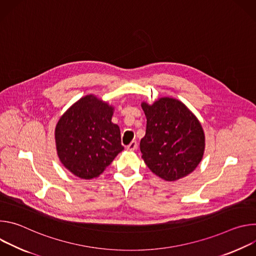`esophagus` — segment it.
<instances>
[{
    "label": "esophagus",
    "instance_id": "1",
    "mask_svg": "<svg viewBox=\"0 0 256 256\" xmlns=\"http://www.w3.org/2000/svg\"><path fill=\"white\" fill-rule=\"evenodd\" d=\"M138 148V144L136 140H132L130 144L126 146V150L128 151H136Z\"/></svg>",
    "mask_w": 256,
    "mask_h": 256
}]
</instances>
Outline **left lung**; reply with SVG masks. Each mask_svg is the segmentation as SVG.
<instances>
[{
    "instance_id": "1",
    "label": "left lung",
    "mask_w": 256,
    "mask_h": 256,
    "mask_svg": "<svg viewBox=\"0 0 256 256\" xmlns=\"http://www.w3.org/2000/svg\"><path fill=\"white\" fill-rule=\"evenodd\" d=\"M147 118L140 140L142 158L165 181H176L194 172L202 159L206 138L202 126L190 108L172 97L140 104Z\"/></svg>"
}]
</instances>
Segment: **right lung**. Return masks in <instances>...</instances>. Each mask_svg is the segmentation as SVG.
I'll return each mask as SVG.
<instances>
[{"label":"right lung","mask_w":256,"mask_h":256,"mask_svg":"<svg viewBox=\"0 0 256 256\" xmlns=\"http://www.w3.org/2000/svg\"><path fill=\"white\" fill-rule=\"evenodd\" d=\"M114 107L94 94L70 106L56 130L62 166L82 179L97 178L124 150L120 126L112 122Z\"/></svg>","instance_id":"right-lung-1"}]
</instances>
